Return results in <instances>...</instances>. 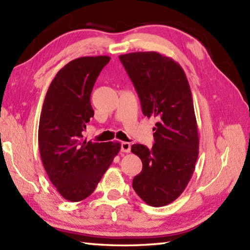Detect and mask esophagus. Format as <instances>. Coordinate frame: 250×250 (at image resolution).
Listing matches in <instances>:
<instances>
[{
    "label": "esophagus",
    "instance_id": "34e87169",
    "mask_svg": "<svg viewBox=\"0 0 250 250\" xmlns=\"http://www.w3.org/2000/svg\"><path fill=\"white\" fill-rule=\"evenodd\" d=\"M120 150H121V152L129 153V152L131 151V145H130V143H126V142H123V143H121Z\"/></svg>",
    "mask_w": 250,
    "mask_h": 250
}]
</instances>
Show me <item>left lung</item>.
I'll return each instance as SVG.
<instances>
[{"label":"left lung","mask_w":250,"mask_h":250,"mask_svg":"<svg viewBox=\"0 0 250 250\" xmlns=\"http://www.w3.org/2000/svg\"><path fill=\"white\" fill-rule=\"evenodd\" d=\"M142 104L143 114L156 117L151 149L135 144L132 152L143 162L133 189L153 207L180 196L198 156V133L191 89L182 66L156 52L119 56Z\"/></svg>","instance_id":"left-lung-1"}]
</instances>
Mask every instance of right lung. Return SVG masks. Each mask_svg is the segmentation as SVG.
<instances>
[{"label":"right lung","mask_w":250,"mask_h":250,"mask_svg":"<svg viewBox=\"0 0 250 250\" xmlns=\"http://www.w3.org/2000/svg\"><path fill=\"white\" fill-rule=\"evenodd\" d=\"M108 56L81 57L64 65L50 83L38 142L50 182L69 202L91 195L120 150L119 143H92L82 132L94 116L91 94Z\"/></svg>","instance_id":"1"}]
</instances>
